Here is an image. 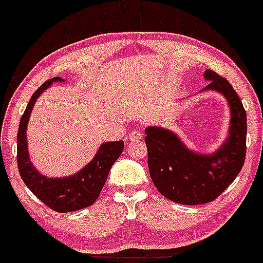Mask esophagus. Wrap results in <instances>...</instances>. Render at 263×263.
Here are the masks:
<instances>
[{
  "instance_id": "esophagus-1",
  "label": "esophagus",
  "mask_w": 263,
  "mask_h": 263,
  "mask_svg": "<svg viewBox=\"0 0 263 263\" xmlns=\"http://www.w3.org/2000/svg\"><path fill=\"white\" fill-rule=\"evenodd\" d=\"M142 139V133L137 132V130H133L130 134H129V140L130 142H137V140Z\"/></svg>"
}]
</instances>
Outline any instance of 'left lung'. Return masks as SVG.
Wrapping results in <instances>:
<instances>
[{
    "mask_svg": "<svg viewBox=\"0 0 263 263\" xmlns=\"http://www.w3.org/2000/svg\"><path fill=\"white\" fill-rule=\"evenodd\" d=\"M204 78L209 83L201 91L223 95L231 111L228 137L218 149L209 154L190 149L176 133L162 126L144 130L152 181L164 197L182 205L215 200L234 181L246 159L247 115L242 101L218 73L206 69Z\"/></svg>",
    "mask_w": 263,
    "mask_h": 263,
    "instance_id": "1",
    "label": "left lung"
}]
</instances>
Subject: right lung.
<instances>
[{
    "instance_id": "1",
    "label": "right lung",
    "mask_w": 263,
    "mask_h": 263,
    "mask_svg": "<svg viewBox=\"0 0 263 263\" xmlns=\"http://www.w3.org/2000/svg\"><path fill=\"white\" fill-rule=\"evenodd\" d=\"M54 77L43 83L31 96L25 112L21 116L17 132V167L24 183L47 206L58 213H69L85 209L96 201L105 185L112 164L124 149L123 140L105 142L100 145L93 158L81 171L67 177H47L32 166L28 149V123L32 107L40 95L53 82H63Z\"/></svg>"
}]
</instances>
